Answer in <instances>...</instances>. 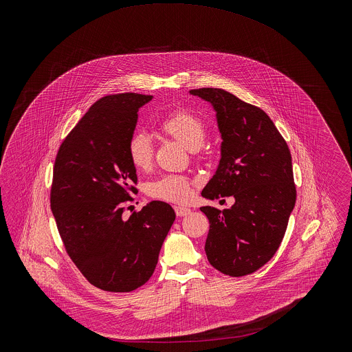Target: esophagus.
<instances>
[{
    "label": "esophagus",
    "mask_w": 352,
    "mask_h": 352,
    "mask_svg": "<svg viewBox=\"0 0 352 352\" xmlns=\"http://www.w3.org/2000/svg\"><path fill=\"white\" fill-rule=\"evenodd\" d=\"M175 212L177 217H186L188 214H191V210L187 207H182V206H176L175 207Z\"/></svg>",
    "instance_id": "34e87169"
}]
</instances>
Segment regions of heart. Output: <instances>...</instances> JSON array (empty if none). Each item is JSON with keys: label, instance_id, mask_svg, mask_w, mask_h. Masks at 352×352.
<instances>
[{"label": "heart", "instance_id": "b5f03b06", "mask_svg": "<svg viewBox=\"0 0 352 352\" xmlns=\"http://www.w3.org/2000/svg\"><path fill=\"white\" fill-rule=\"evenodd\" d=\"M160 127L164 134L172 137L191 151H198L206 138V126L201 118L188 111H176L170 113L161 122ZM127 153L131 164L137 169H149L153 162L151 137L146 133L134 134L129 141ZM192 186L194 183L186 176L166 175L151 183L148 192L153 198L184 203L192 197Z\"/></svg>", "mask_w": 352, "mask_h": 352}]
</instances>
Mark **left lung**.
I'll return each mask as SVG.
<instances>
[{"label": "left lung", "mask_w": 352, "mask_h": 352, "mask_svg": "<svg viewBox=\"0 0 352 352\" xmlns=\"http://www.w3.org/2000/svg\"><path fill=\"white\" fill-rule=\"evenodd\" d=\"M210 102L221 134V160L201 191L206 199L233 197L230 208L201 207L210 222L204 251L225 275L244 276L278 251L296 204L289 146L270 116L217 88L190 91Z\"/></svg>", "instance_id": "left-lung-1"}]
</instances>
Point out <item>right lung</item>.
<instances>
[{"label":"right lung","instance_id":"right-lung-1","mask_svg":"<svg viewBox=\"0 0 352 352\" xmlns=\"http://www.w3.org/2000/svg\"><path fill=\"white\" fill-rule=\"evenodd\" d=\"M151 99L120 94L96 101L55 158L51 210L58 232L81 274L105 292L127 293L149 280L176 218L160 201L123 217L124 201L137 191L127 145L138 109Z\"/></svg>","mask_w":352,"mask_h":352}]
</instances>
